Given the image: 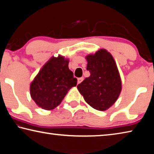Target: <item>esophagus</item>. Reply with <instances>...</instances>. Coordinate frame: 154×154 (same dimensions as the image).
Instances as JSON below:
<instances>
[{
	"mask_svg": "<svg viewBox=\"0 0 154 154\" xmlns=\"http://www.w3.org/2000/svg\"><path fill=\"white\" fill-rule=\"evenodd\" d=\"M83 80V77L78 78V79H77V83H78V84H79V83H82V82Z\"/></svg>",
	"mask_w": 154,
	"mask_h": 154,
	"instance_id": "1",
	"label": "esophagus"
}]
</instances>
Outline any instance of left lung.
I'll list each match as a JSON object with an SVG mask.
<instances>
[{
  "label": "left lung",
  "mask_w": 154,
  "mask_h": 154,
  "mask_svg": "<svg viewBox=\"0 0 154 154\" xmlns=\"http://www.w3.org/2000/svg\"><path fill=\"white\" fill-rule=\"evenodd\" d=\"M85 59L90 76L79 83L77 89L92 108L105 111L116 103L122 90L118 67L113 56L105 49L89 54Z\"/></svg>",
  "instance_id": "1"
}]
</instances>
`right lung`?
I'll use <instances>...</instances> for the list:
<instances>
[{
    "mask_svg": "<svg viewBox=\"0 0 154 154\" xmlns=\"http://www.w3.org/2000/svg\"><path fill=\"white\" fill-rule=\"evenodd\" d=\"M69 59L52 57L44 64L30 85V96L38 106L51 110L61 103L77 79L69 69Z\"/></svg>",
    "mask_w": 154,
    "mask_h": 154,
    "instance_id": "obj_1",
    "label": "right lung"
}]
</instances>
